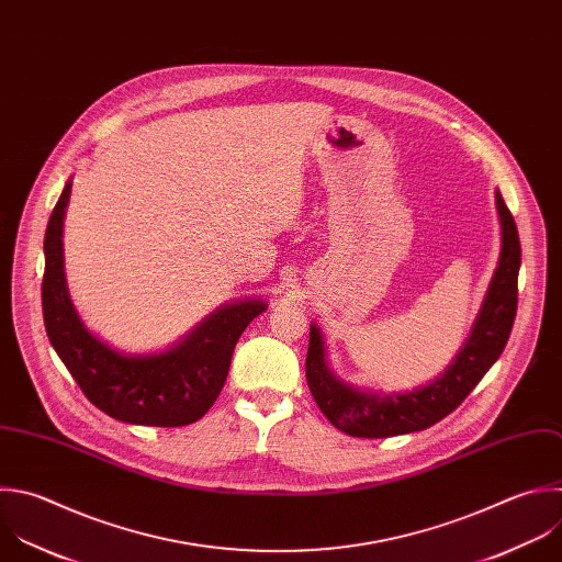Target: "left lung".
Masks as SVG:
<instances>
[{
  "label": "left lung",
  "mask_w": 562,
  "mask_h": 562,
  "mask_svg": "<svg viewBox=\"0 0 562 562\" xmlns=\"http://www.w3.org/2000/svg\"><path fill=\"white\" fill-rule=\"evenodd\" d=\"M496 210L501 218L498 267L470 337L448 370L432 384L404 395H380L344 384L330 372L322 333L311 324L306 382L315 404L337 430L361 439L426 430L459 408L498 359L516 317L520 240L501 192H496Z\"/></svg>",
  "instance_id": "left-lung-1"
}]
</instances>
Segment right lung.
<instances>
[{"label":"right lung","mask_w":562,"mask_h":562,"mask_svg":"<svg viewBox=\"0 0 562 562\" xmlns=\"http://www.w3.org/2000/svg\"><path fill=\"white\" fill-rule=\"evenodd\" d=\"M72 180L53 210L44 236L42 306L48 339L83 395L123 424L178 428L199 422L218 400L236 341L267 308L240 300L205 317L173 348L154 355H123L92 335L77 315L64 273V216Z\"/></svg>","instance_id":"right-lung-1"}]
</instances>
